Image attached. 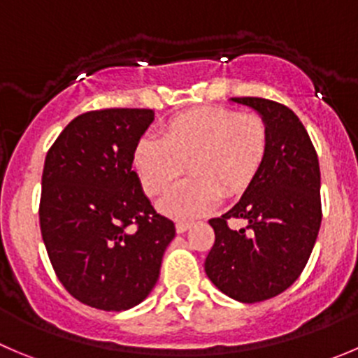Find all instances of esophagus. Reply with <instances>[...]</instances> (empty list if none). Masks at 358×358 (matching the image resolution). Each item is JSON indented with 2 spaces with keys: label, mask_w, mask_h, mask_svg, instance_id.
<instances>
[{
  "label": "esophagus",
  "mask_w": 358,
  "mask_h": 358,
  "mask_svg": "<svg viewBox=\"0 0 358 358\" xmlns=\"http://www.w3.org/2000/svg\"><path fill=\"white\" fill-rule=\"evenodd\" d=\"M192 224H193V221H177V223H176V230L179 234H185L186 230H188V228H192Z\"/></svg>",
  "instance_id": "1"
}]
</instances>
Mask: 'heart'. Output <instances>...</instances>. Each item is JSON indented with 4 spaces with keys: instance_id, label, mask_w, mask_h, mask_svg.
I'll use <instances>...</instances> for the list:
<instances>
[{
    "instance_id": "b5f03b06",
    "label": "heart",
    "mask_w": 358,
    "mask_h": 358,
    "mask_svg": "<svg viewBox=\"0 0 358 358\" xmlns=\"http://www.w3.org/2000/svg\"><path fill=\"white\" fill-rule=\"evenodd\" d=\"M268 151V128L262 115L223 105H207L172 115L162 138L142 137L134 166L148 196L165 193L182 173L188 179L159 202L166 216L186 220L206 214L227 199L250 189Z\"/></svg>"
}]
</instances>
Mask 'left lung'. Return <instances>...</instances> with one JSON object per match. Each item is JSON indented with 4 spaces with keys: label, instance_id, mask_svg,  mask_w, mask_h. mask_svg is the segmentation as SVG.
Masks as SVG:
<instances>
[{
    "label": "left lung",
    "instance_id": "1",
    "mask_svg": "<svg viewBox=\"0 0 358 358\" xmlns=\"http://www.w3.org/2000/svg\"><path fill=\"white\" fill-rule=\"evenodd\" d=\"M232 100L265 119L268 151L243 199L209 220L216 239L206 274L228 297L253 304L290 288L311 257L322 223L320 163L304 124L287 105L253 96ZM232 217L246 219L248 227L232 231Z\"/></svg>",
    "mask_w": 358,
    "mask_h": 358
}]
</instances>
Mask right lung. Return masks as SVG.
Listing matches in <instances>:
<instances>
[{
  "mask_svg": "<svg viewBox=\"0 0 358 358\" xmlns=\"http://www.w3.org/2000/svg\"><path fill=\"white\" fill-rule=\"evenodd\" d=\"M151 108L80 114L47 151L40 230L68 294L91 308L124 311L158 281L173 221L151 206L134 163Z\"/></svg>",
  "mask_w": 358,
  "mask_h": 358,
  "instance_id": "add662e5",
  "label": "right lung"
}]
</instances>
